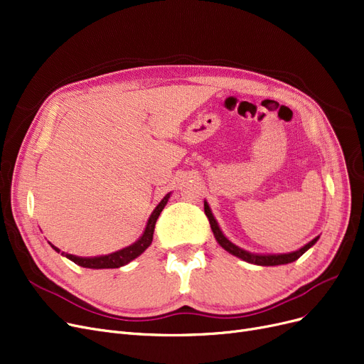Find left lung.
<instances>
[{"instance_id":"obj_1","label":"left lung","mask_w":364,"mask_h":364,"mask_svg":"<svg viewBox=\"0 0 364 364\" xmlns=\"http://www.w3.org/2000/svg\"><path fill=\"white\" fill-rule=\"evenodd\" d=\"M203 210H205V215L208 217V221L211 225V230L214 233V238L215 241L218 242V245L226 250L229 255L238 257L247 263H251V264H257V266H279V264H287V263H291L294 260H297L300 256L304 255V252H306L312 245H315V242H317L320 240V236H315V238L312 241H309L308 244H305L304 247H300L299 250L296 251H290V252H279V255H262V252H251V251H247L241 247H238L236 244H233L232 241H229L226 238V235L223 233V230L220 229L217 220L210 208V205L207 200H203Z\"/></svg>"}]
</instances>
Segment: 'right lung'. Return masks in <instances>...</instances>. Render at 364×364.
<instances>
[{"instance_id": "obj_1", "label": "right lung", "mask_w": 364, "mask_h": 364, "mask_svg": "<svg viewBox=\"0 0 364 364\" xmlns=\"http://www.w3.org/2000/svg\"><path fill=\"white\" fill-rule=\"evenodd\" d=\"M171 195H172V192L166 193L164 196V199L159 203H157V207L153 210V213L150 214V217L147 220V225H146L143 233H141V236L134 244L124 247L122 250H117L114 252H109V255L93 256V257H80V256L68 255V252H64V251L60 252V250L58 247H55L52 242H49V244L56 252H60L62 256L70 259L75 264L82 266V267H89V269H114V267H120V266L128 264L129 262H132L134 259H136V257L143 255V252L151 245L156 221H157V218H159L162 210L165 208V205L168 203Z\"/></svg>"}]
</instances>
